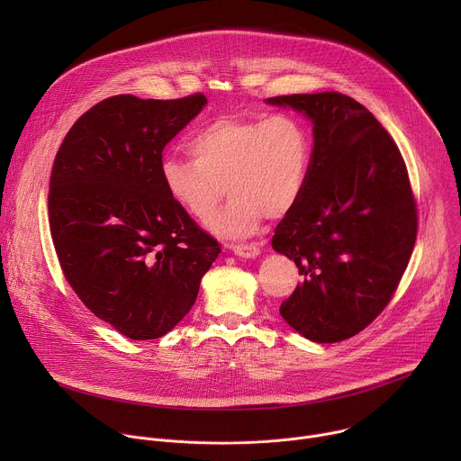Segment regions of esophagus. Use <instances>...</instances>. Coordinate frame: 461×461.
<instances>
[{"mask_svg":"<svg viewBox=\"0 0 461 461\" xmlns=\"http://www.w3.org/2000/svg\"><path fill=\"white\" fill-rule=\"evenodd\" d=\"M231 251L237 255V257H242V258H255L260 255V249L258 246L255 244H240V246H231Z\"/></svg>","mask_w":461,"mask_h":461,"instance_id":"obj_1","label":"esophagus"}]
</instances>
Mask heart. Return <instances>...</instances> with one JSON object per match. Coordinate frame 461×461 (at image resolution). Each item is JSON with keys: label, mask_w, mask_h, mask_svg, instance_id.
Wrapping results in <instances>:
<instances>
[{"label": "heart", "mask_w": 461, "mask_h": 461, "mask_svg": "<svg viewBox=\"0 0 461 461\" xmlns=\"http://www.w3.org/2000/svg\"><path fill=\"white\" fill-rule=\"evenodd\" d=\"M189 160L164 158L162 185L169 199L193 221L206 222L224 191L230 204L210 230L224 239L258 231L265 217H285L303 193L310 139L290 114L219 116L187 142Z\"/></svg>", "instance_id": "b5f03b06"}]
</instances>
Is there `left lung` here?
<instances>
[{
  "instance_id": "obj_1",
  "label": "left lung",
  "mask_w": 461,
  "mask_h": 461,
  "mask_svg": "<svg viewBox=\"0 0 461 461\" xmlns=\"http://www.w3.org/2000/svg\"><path fill=\"white\" fill-rule=\"evenodd\" d=\"M267 104L301 113L313 133L303 193L272 239L304 277L279 312L303 338L338 343L381 313L409 265L418 231L409 173L386 129L347 95Z\"/></svg>"
}]
</instances>
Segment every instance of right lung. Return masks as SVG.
<instances>
[{"label":"right lung","mask_w":461,"mask_h":461,"mask_svg":"<svg viewBox=\"0 0 461 461\" xmlns=\"http://www.w3.org/2000/svg\"><path fill=\"white\" fill-rule=\"evenodd\" d=\"M206 104L107 98L77 120L52 166L49 222L65 279L129 339L171 332L221 253L160 178L164 148Z\"/></svg>","instance_id":"1"}]
</instances>
